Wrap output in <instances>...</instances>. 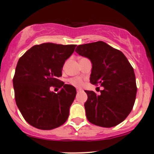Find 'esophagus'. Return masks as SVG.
<instances>
[{"instance_id":"34e87169","label":"esophagus","mask_w":154,"mask_h":154,"mask_svg":"<svg viewBox=\"0 0 154 154\" xmlns=\"http://www.w3.org/2000/svg\"><path fill=\"white\" fill-rule=\"evenodd\" d=\"M80 91H81V89H79V88H77V92L79 93V92H80Z\"/></svg>"}]
</instances>
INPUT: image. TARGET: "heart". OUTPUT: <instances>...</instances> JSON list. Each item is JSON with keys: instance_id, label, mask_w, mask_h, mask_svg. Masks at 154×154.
Returning <instances> with one entry per match:
<instances>
[{"instance_id": "heart-1", "label": "heart", "mask_w": 154, "mask_h": 154, "mask_svg": "<svg viewBox=\"0 0 154 154\" xmlns=\"http://www.w3.org/2000/svg\"><path fill=\"white\" fill-rule=\"evenodd\" d=\"M69 83L72 86L77 87V88H80L83 86V80L80 77H76V78H71L69 80Z\"/></svg>"}]
</instances>
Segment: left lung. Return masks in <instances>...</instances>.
<instances>
[{
  "instance_id": "left-lung-1",
  "label": "left lung",
  "mask_w": 154,
  "mask_h": 154,
  "mask_svg": "<svg viewBox=\"0 0 154 154\" xmlns=\"http://www.w3.org/2000/svg\"><path fill=\"white\" fill-rule=\"evenodd\" d=\"M75 51L91 60L90 83L103 87L100 95L85 91L87 119L103 127L119 125L130 114L136 100L137 87L133 67L122 51L102 41L80 45Z\"/></svg>"
}]
</instances>
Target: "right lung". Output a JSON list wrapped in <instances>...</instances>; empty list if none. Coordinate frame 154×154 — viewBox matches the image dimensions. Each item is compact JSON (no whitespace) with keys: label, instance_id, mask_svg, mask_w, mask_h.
I'll list each match as a JSON object with an SVG mask.
<instances>
[{"label":"right lung","instance_id":"add662e5","mask_svg":"<svg viewBox=\"0 0 154 154\" xmlns=\"http://www.w3.org/2000/svg\"><path fill=\"white\" fill-rule=\"evenodd\" d=\"M76 46L50 42L36 45L18 60L13 77L15 102L32 127L52 130L67 121L77 91L57 78L62 76L63 65ZM57 84L61 90L51 92L50 86Z\"/></svg>","mask_w":154,"mask_h":154}]
</instances>
